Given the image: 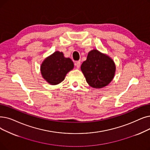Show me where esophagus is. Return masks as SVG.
Returning <instances> with one entry per match:
<instances>
[{
    "label": "esophagus",
    "instance_id": "obj_1",
    "mask_svg": "<svg viewBox=\"0 0 150 150\" xmlns=\"http://www.w3.org/2000/svg\"><path fill=\"white\" fill-rule=\"evenodd\" d=\"M80 64H81V62H80V61H76V62H75V65L76 67L77 68H79V67H80Z\"/></svg>",
    "mask_w": 150,
    "mask_h": 150
}]
</instances>
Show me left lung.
<instances>
[{"label":"left lung","mask_w":150,"mask_h":150,"mask_svg":"<svg viewBox=\"0 0 150 150\" xmlns=\"http://www.w3.org/2000/svg\"><path fill=\"white\" fill-rule=\"evenodd\" d=\"M81 70L91 87L100 89L112 81L116 66L110 56L94 49L88 53L86 60L81 64Z\"/></svg>","instance_id":"8db88e82"}]
</instances>
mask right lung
Segmentation results:
<instances>
[{"label": "right lung", "mask_w": 150, "mask_h": 150, "mask_svg": "<svg viewBox=\"0 0 150 150\" xmlns=\"http://www.w3.org/2000/svg\"><path fill=\"white\" fill-rule=\"evenodd\" d=\"M74 67L71 59L65 57L62 52L56 51L44 59L40 71L42 77L49 84L56 85L65 79L67 74Z\"/></svg>", "instance_id": "1"}]
</instances>
